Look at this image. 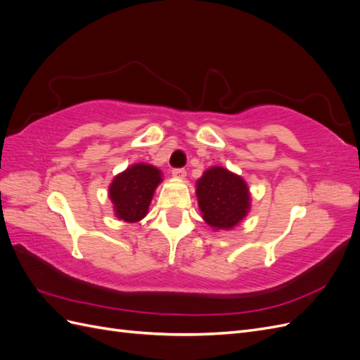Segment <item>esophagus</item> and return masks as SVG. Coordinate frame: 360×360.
I'll list each match as a JSON object with an SVG mask.
<instances>
[{
  "label": "esophagus",
  "instance_id": "esophagus-1",
  "mask_svg": "<svg viewBox=\"0 0 360 360\" xmlns=\"http://www.w3.org/2000/svg\"><path fill=\"white\" fill-rule=\"evenodd\" d=\"M171 174L176 179H184V177H186V171H184L183 168H174Z\"/></svg>",
  "mask_w": 360,
  "mask_h": 360
}]
</instances>
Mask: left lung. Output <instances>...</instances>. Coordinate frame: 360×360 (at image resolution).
<instances>
[{
    "label": "left lung",
    "mask_w": 360,
    "mask_h": 360,
    "mask_svg": "<svg viewBox=\"0 0 360 360\" xmlns=\"http://www.w3.org/2000/svg\"><path fill=\"white\" fill-rule=\"evenodd\" d=\"M202 219L214 230H231L250 209L246 181L222 167L209 168L197 181Z\"/></svg>",
    "instance_id": "left-lung-1"
}]
</instances>
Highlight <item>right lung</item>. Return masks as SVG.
I'll list each match as a JSON object with an SVG mask.
<instances>
[{
    "mask_svg": "<svg viewBox=\"0 0 360 360\" xmlns=\"http://www.w3.org/2000/svg\"><path fill=\"white\" fill-rule=\"evenodd\" d=\"M160 181V169L147 163H135L115 176L110 184V200L118 219L130 224L143 219Z\"/></svg>",
    "mask_w": 360,
    "mask_h": 360,
    "instance_id": "right-lung-1",
    "label": "right lung"
}]
</instances>
